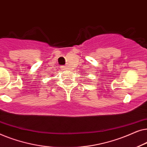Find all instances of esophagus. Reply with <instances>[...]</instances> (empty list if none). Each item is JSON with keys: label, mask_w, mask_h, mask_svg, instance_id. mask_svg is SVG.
Wrapping results in <instances>:
<instances>
[{"label": "esophagus", "mask_w": 147, "mask_h": 147, "mask_svg": "<svg viewBox=\"0 0 147 147\" xmlns=\"http://www.w3.org/2000/svg\"><path fill=\"white\" fill-rule=\"evenodd\" d=\"M63 70H67L68 69V67H67V66H65V67H63Z\"/></svg>", "instance_id": "obj_1"}]
</instances>
